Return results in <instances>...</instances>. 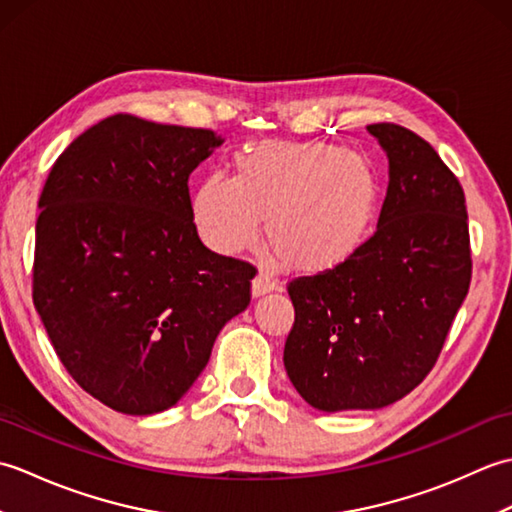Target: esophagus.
<instances>
[{"instance_id": "1", "label": "esophagus", "mask_w": 512, "mask_h": 512, "mask_svg": "<svg viewBox=\"0 0 512 512\" xmlns=\"http://www.w3.org/2000/svg\"><path fill=\"white\" fill-rule=\"evenodd\" d=\"M250 290H253V297H264L266 292L279 290V284L268 273H264V270H259L253 279V286H250Z\"/></svg>"}]
</instances>
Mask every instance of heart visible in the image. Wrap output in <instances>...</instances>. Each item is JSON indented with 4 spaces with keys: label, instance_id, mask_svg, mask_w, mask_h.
Returning <instances> with one entry per match:
<instances>
[{
    "label": "heart",
    "instance_id": "obj_1",
    "mask_svg": "<svg viewBox=\"0 0 512 512\" xmlns=\"http://www.w3.org/2000/svg\"><path fill=\"white\" fill-rule=\"evenodd\" d=\"M380 184L363 158L341 145L264 143L235 158L233 178L206 176L193 220L215 253L250 248L266 235L288 268L323 273L352 259L378 213Z\"/></svg>",
    "mask_w": 512,
    "mask_h": 512
}]
</instances>
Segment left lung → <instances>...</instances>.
Segmentation results:
<instances>
[{"instance_id": "left-lung-1", "label": "left lung", "mask_w": 512, "mask_h": 512, "mask_svg": "<svg viewBox=\"0 0 512 512\" xmlns=\"http://www.w3.org/2000/svg\"><path fill=\"white\" fill-rule=\"evenodd\" d=\"M389 160L376 233L345 264L290 281V383L319 411L380 409L436 365L471 284L464 191L409 129L367 125Z\"/></svg>"}]
</instances>
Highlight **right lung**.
Listing matches in <instances>:
<instances>
[{
    "label": "right lung",
    "instance_id": "add662e5",
    "mask_svg": "<svg viewBox=\"0 0 512 512\" xmlns=\"http://www.w3.org/2000/svg\"><path fill=\"white\" fill-rule=\"evenodd\" d=\"M211 129L116 114L72 140L39 198L32 301L68 374L129 416L187 394L255 268L206 248L189 176Z\"/></svg>",
    "mask_w": 512,
    "mask_h": 512
}]
</instances>
